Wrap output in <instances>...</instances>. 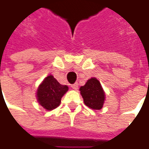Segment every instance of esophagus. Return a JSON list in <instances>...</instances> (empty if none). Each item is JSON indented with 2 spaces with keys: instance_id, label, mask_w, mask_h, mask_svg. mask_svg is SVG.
Here are the masks:
<instances>
[{
  "instance_id": "1",
  "label": "esophagus",
  "mask_w": 149,
  "mask_h": 149,
  "mask_svg": "<svg viewBox=\"0 0 149 149\" xmlns=\"http://www.w3.org/2000/svg\"><path fill=\"white\" fill-rule=\"evenodd\" d=\"M72 88L73 89V90H77L78 89V83L77 82H76V83H74V84H72Z\"/></svg>"
}]
</instances>
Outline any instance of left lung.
Listing matches in <instances>:
<instances>
[{
  "label": "left lung",
  "mask_w": 149,
  "mask_h": 149,
  "mask_svg": "<svg viewBox=\"0 0 149 149\" xmlns=\"http://www.w3.org/2000/svg\"><path fill=\"white\" fill-rule=\"evenodd\" d=\"M80 93L84 104L92 110H100L105 100V93L100 82L95 77H91L86 84L80 87Z\"/></svg>",
  "instance_id": "1"
}]
</instances>
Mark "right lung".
Wrapping results in <instances>:
<instances>
[{"label": "right lung", "instance_id": "add662e5", "mask_svg": "<svg viewBox=\"0 0 149 149\" xmlns=\"http://www.w3.org/2000/svg\"><path fill=\"white\" fill-rule=\"evenodd\" d=\"M68 91V86L61 85L53 75H49L39 86L36 97L43 108L46 110H52L60 105L62 97Z\"/></svg>", "mask_w": 149, "mask_h": 149}]
</instances>
